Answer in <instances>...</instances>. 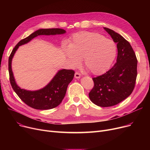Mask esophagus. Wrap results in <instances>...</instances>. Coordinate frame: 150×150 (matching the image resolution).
I'll return each instance as SVG.
<instances>
[{
	"mask_svg": "<svg viewBox=\"0 0 150 150\" xmlns=\"http://www.w3.org/2000/svg\"><path fill=\"white\" fill-rule=\"evenodd\" d=\"M80 77H81V75L78 72H76L75 74V78H80Z\"/></svg>",
	"mask_w": 150,
	"mask_h": 150,
	"instance_id": "34e87169",
	"label": "esophagus"
}]
</instances>
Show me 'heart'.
I'll return each instance as SVG.
<instances>
[{"instance_id": "1", "label": "heart", "mask_w": 150, "mask_h": 150, "mask_svg": "<svg viewBox=\"0 0 150 150\" xmlns=\"http://www.w3.org/2000/svg\"><path fill=\"white\" fill-rule=\"evenodd\" d=\"M64 52L72 67L79 66L81 59L86 69L96 75L109 69L117 56V45L111 39L97 33L81 31L75 33Z\"/></svg>"}]
</instances>
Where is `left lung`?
Returning <instances> with one entry per match:
<instances>
[{"instance_id":"8db88e82","label":"left lung","mask_w":150,"mask_h":150,"mask_svg":"<svg viewBox=\"0 0 150 150\" xmlns=\"http://www.w3.org/2000/svg\"><path fill=\"white\" fill-rule=\"evenodd\" d=\"M104 29L117 43V61L105 74L92 78L94 86L89 97L95 105L109 107L120 103L132 92L137 75V60L128 41L114 30Z\"/></svg>"}]
</instances>
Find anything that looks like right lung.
<instances>
[{
  "label": "right lung",
  "instance_id": "add662e5",
  "mask_svg": "<svg viewBox=\"0 0 150 150\" xmlns=\"http://www.w3.org/2000/svg\"><path fill=\"white\" fill-rule=\"evenodd\" d=\"M61 28H42L36 30L28 37L22 39L13 49L8 59L10 81L14 92L24 103L36 109H50L58 106L64 98L69 84L73 80L75 72L72 70L62 69L54 76L50 83L44 88L37 91H27L21 89L16 83L11 69V61L19 47L30 42L39 35H56L66 33Z\"/></svg>",
  "mask_w": 150,
  "mask_h": 150
}]
</instances>
